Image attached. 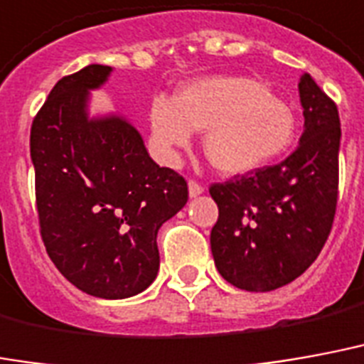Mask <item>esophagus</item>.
<instances>
[{
  "label": "esophagus",
  "mask_w": 364,
  "mask_h": 364,
  "mask_svg": "<svg viewBox=\"0 0 364 364\" xmlns=\"http://www.w3.org/2000/svg\"><path fill=\"white\" fill-rule=\"evenodd\" d=\"M203 193H204L203 185H198V183L191 179V181H189V196H191V198H195V196L203 195Z\"/></svg>",
  "instance_id": "obj_1"
}]
</instances>
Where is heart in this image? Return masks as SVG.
<instances>
[{
	"mask_svg": "<svg viewBox=\"0 0 364 364\" xmlns=\"http://www.w3.org/2000/svg\"><path fill=\"white\" fill-rule=\"evenodd\" d=\"M150 125L166 152L189 146L193 131H206L204 156L225 175L264 168L295 136V115L284 100L258 80L231 75L195 80L175 100L154 98Z\"/></svg>",
	"mask_w": 364,
	"mask_h": 364,
	"instance_id": "b5f03b06",
	"label": "heart"
}]
</instances>
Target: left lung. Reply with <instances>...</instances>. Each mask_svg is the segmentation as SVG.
<instances>
[{
	"label": "left lung",
	"instance_id": "obj_1",
	"mask_svg": "<svg viewBox=\"0 0 364 364\" xmlns=\"http://www.w3.org/2000/svg\"><path fill=\"white\" fill-rule=\"evenodd\" d=\"M305 129L282 164L216 183L220 216L210 233L225 282L245 291H272L316 260L338 204L340 115L309 73L299 79Z\"/></svg>",
	"mask_w": 364,
	"mask_h": 364
}]
</instances>
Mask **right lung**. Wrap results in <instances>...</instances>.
Masks as SVG:
<instances>
[{"instance_id": "1", "label": "right lung", "mask_w": 364, "mask_h": 364, "mask_svg": "<svg viewBox=\"0 0 364 364\" xmlns=\"http://www.w3.org/2000/svg\"><path fill=\"white\" fill-rule=\"evenodd\" d=\"M112 67L63 77L32 121L31 158L46 250L80 291L125 299L158 276V230L187 204V181L160 168L123 115L90 117Z\"/></svg>"}]
</instances>
